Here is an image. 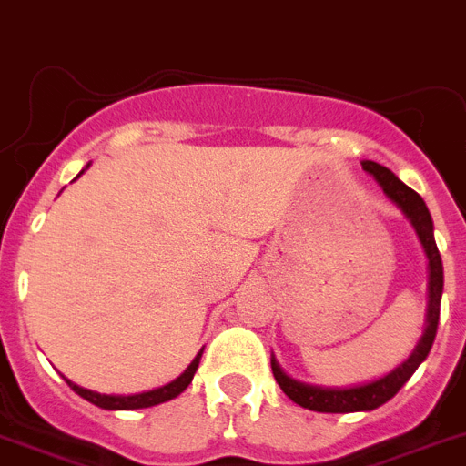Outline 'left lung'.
Returning a JSON list of instances; mask_svg holds the SVG:
<instances>
[{
	"label": "left lung",
	"mask_w": 466,
	"mask_h": 466,
	"mask_svg": "<svg viewBox=\"0 0 466 466\" xmlns=\"http://www.w3.org/2000/svg\"><path fill=\"white\" fill-rule=\"evenodd\" d=\"M363 169L370 172L380 186L384 188V193L407 213V218L411 220V225L419 232L420 243H423L425 253L430 259V306H428V329H425L423 338H420L419 347L414 350V354L404 360L402 365H398L393 372H389L381 380L372 381V384L365 386H354V389H319V386H308L299 384V381L289 380L287 375H282V370L278 368L276 360H271L273 377H276L278 386L282 389V393L292 402L301 404L303 410L310 411H321V414H351V411H370L381 407L384 402H389L404 384L416 372L420 363L425 360V356L430 354V347H432L434 336H437V324H439V306H441V289H443V267H441V255L437 250V243H434L432 234V218H430V211L425 207V202L420 199V195L416 190H411L410 186H404L402 181L390 172L384 165L375 163V160H363Z\"/></svg>",
	"instance_id": "left-lung-1"
}]
</instances>
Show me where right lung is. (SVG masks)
<instances>
[{
    "label": "right lung",
    "instance_id": "add662e5",
    "mask_svg": "<svg viewBox=\"0 0 466 466\" xmlns=\"http://www.w3.org/2000/svg\"><path fill=\"white\" fill-rule=\"evenodd\" d=\"M80 174H77V177H80ZM199 359H202V351H199V354L195 356V360L188 365V368H186L184 375L177 377V380H174L172 384L160 386V389H156V390H147V393H137V395H101V393H94V390L82 389V386H76V384H73V381H68V386H71V389L76 390V393L80 395V398L89 400L91 404H96V407H101V410H145V407H154V404L167 402V400H172V398H177V395H179V393H184V390L188 389L190 381H193L195 370H198V365H199Z\"/></svg>",
    "mask_w": 466,
    "mask_h": 466
}]
</instances>
